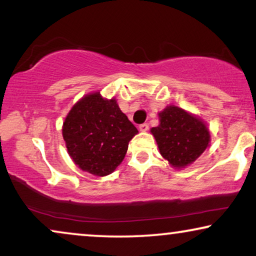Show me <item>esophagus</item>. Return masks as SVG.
I'll return each instance as SVG.
<instances>
[{"label":"esophagus","instance_id":"obj_1","mask_svg":"<svg viewBox=\"0 0 256 256\" xmlns=\"http://www.w3.org/2000/svg\"><path fill=\"white\" fill-rule=\"evenodd\" d=\"M148 128H149V126L146 124H140V127H138L140 132H146V130H148Z\"/></svg>","mask_w":256,"mask_h":256}]
</instances>
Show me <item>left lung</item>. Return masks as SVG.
I'll return each mask as SVG.
<instances>
[{"mask_svg":"<svg viewBox=\"0 0 256 256\" xmlns=\"http://www.w3.org/2000/svg\"><path fill=\"white\" fill-rule=\"evenodd\" d=\"M160 124L150 129L160 154L174 169L191 166L211 142L205 121L174 104L158 113Z\"/></svg>","mask_w":256,"mask_h":256,"instance_id":"left-lung-1","label":"left lung"}]
</instances>
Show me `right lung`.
Here are the masks:
<instances>
[{"mask_svg": "<svg viewBox=\"0 0 256 256\" xmlns=\"http://www.w3.org/2000/svg\"><path fill=\"white\" fill-rule=\"evenodd\" d=\"M68 152L79 169L104 177L124 160L129 141L138 130L122 113L115 98L100 92L84 96L73 104L62 124Z\"/></svg>", "mask_w": 256, "mask_h": 256, "instance_id": "right-lung-1", "label": "right lung"}]
</instances>
